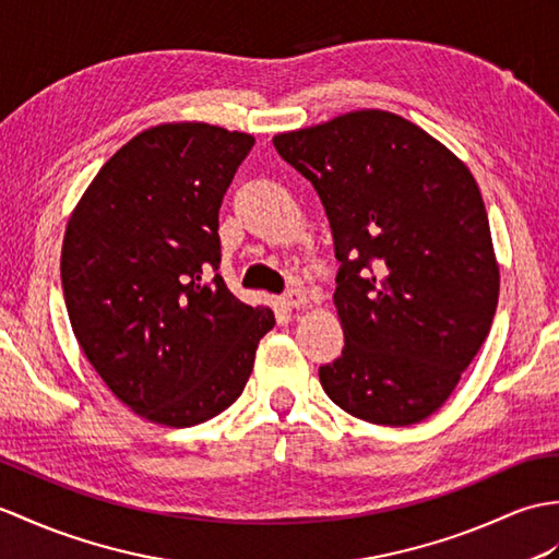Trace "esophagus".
Instances as JSON below:
<instances>
[{"instance_id": "1", "label": "esophagus", "mask_w": 559, "mask_h": 559, "mask_svg": "<svg viewBox=\"0 0 559 559\" xmlns=\"http://www.w3.org/2000/svg\"><path fill=\"white\" fill-rule=\"evenodd\" d=\"M285 307L288 309H300V307H305L309 300H307V293L305 290H288L283 295V300H281Z\"/></svg>"}]
</instances>
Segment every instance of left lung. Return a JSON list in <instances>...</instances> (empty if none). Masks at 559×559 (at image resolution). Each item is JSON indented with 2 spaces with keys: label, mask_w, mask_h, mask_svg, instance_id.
<instances>
[{
  "label": "left lung",
  "mask_w": 559,
  "mask_h": 559,
  "mask_svg": "<svg viewBox=\"0 0 559 559\" xmlns=\"http://www.w3.org/2000/svg\"><path fill=\"white\" fill-rule=\"evenodd\" d=\"M314 186L335 259L343 355L319 367L357 419L409 426L455 391L496 317L500 271L481 192L455 154L397 114L361 109L281 133Z\"/></svg>",
  "instance_id": "obj_1"
}]
</instances>
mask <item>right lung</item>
Masks as SVG:
<instances>
[{"label": "right lung", "mask_w": 559, "mask_h": 559, "mask_svg": "<svg viewBox=\"0 0 559 559\" xmlns=\"http://www.w3.org/2000/svg\"><path fill=\"white\" fill-rule=\"evenodd\" d=\"M254 138L164 123L99 168L69 218L61 288L78 343L140 417L186 428L228 409L274 311L218 274V210Z\"/></svg>", "instance_id": "obj_1"}]
</instances>
